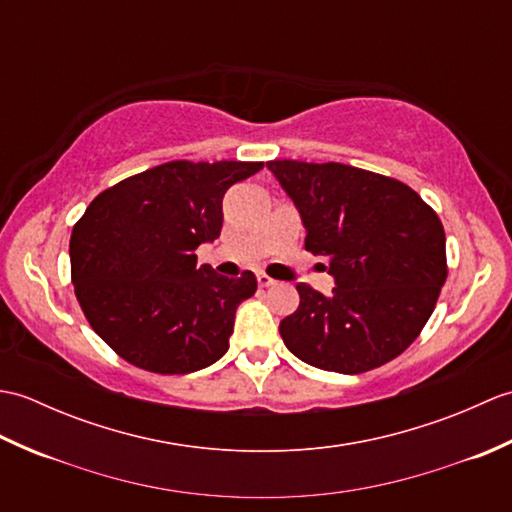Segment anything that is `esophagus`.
<instances>
[{
    "instance_id": "esophagus-1",
    "label": "esophagus",
    "mask_w": 512,
    "mask_h": 512,
    "mask_svg": "<svg viewBox=\"0 0 512 512\" xmlns=\"http://www.w3.org/2000/svg\"><path fill=\"white\" fill-rule=\"evenodd\" d=\"M257 281H259V286H262V288H268V286L275 284V279L268 277L266 273H257Z\"/></svg>"
}]
</instances>
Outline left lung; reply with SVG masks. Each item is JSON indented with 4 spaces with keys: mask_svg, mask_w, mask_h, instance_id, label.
<instances>
[{
    "mask_svg": "<svg viewBox=\"0 0 512 512\" xmlns=\"http://www.w3.org/2000/svg\"><path fill=\"white\" fill-rule=\"evenodd\" d=\"M306 226V250L328 257L336 288L297 284L299 308L279 323L303 363L363 374L418 339L447 281L436 211L400 180L341 162L270 160Z\"/></svg>",
    "mask_w": 512,
    "mask_h": 512,
    "instance_id": "obj_1",
    "label": "left lung"
}]
</instances>
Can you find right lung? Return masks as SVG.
<instances>
[{"instance_id":"obj_1","label":"right lung","mask_w":512,"mask_h":512,"mask_svg":"<svg viewBox=\"0 0 512 512\" xmlns=\"http://www.w3.org/2000/svg\"><path fill=\"white\" fill-rule=\"evenodd\" d=\"M264 162L173 160L96 195L72 228L74 295L112 350L154 374H191L228 350L257 279L222 277L195 248L220 237L222 198Z\"/></svg>"}]
</instances>
